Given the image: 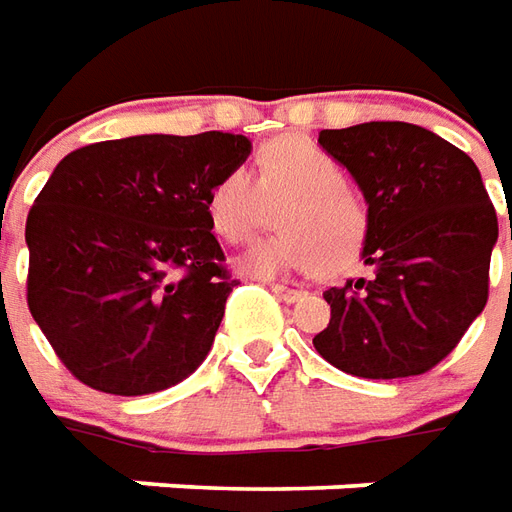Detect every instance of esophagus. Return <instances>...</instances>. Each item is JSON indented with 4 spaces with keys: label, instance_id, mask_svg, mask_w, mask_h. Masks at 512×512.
<instances>
[{
    "label": "esophagus",
    "instance_id": "1",
    "mask_svg": "<svg viewBox=\"0 0 512 512\" xmlns=\"http://www.w3.org/2000/svg\"><path fill=\"white\" fill-rule=\"evenodd\" d=\"M270 289H273L275 295L281 297V300H286V303H295V300L303 297L300 289H292V286H286V284H270Z\"/></svg>",
    "mask_w": 512,
    "mask_h": 512
}]
</instances>
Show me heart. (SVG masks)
I'll return each instance as SVG.
<instances>
[{
    "label": "heart",
    "instance_id": "1",
    "mask_svg": "<svg viewBox=\"0 0 512 512\" xmlns=\"http://www.w3.org/2000/svg\"><path fill=\"white\" fill-rule=\"evenodd\" d=\"M281 234L256 242L242 270L259 278L281 273L344 270L358 259L369 234L364 201L347 187L342 162L300 134L275 137L259 151V179L231 168L212 184L206 212L220 237L248 242L273 223Z\"/></svg>",
    "mask_w": 512,
    "mask_h": 512
}]
</instances>
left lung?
Listing matches in <instances>:
<instances>
[{"label": "left lung", "mask_w": 512, "mask_h": 512, "mask_svg": "<svg viewBox=\"0 0 512 512\" xmlns=\"http://www.w3.org/2000/svg\"><path fill=\"white\" fill-rule=\"evenodd\" d=\"M320 146L364 192L361 256L375 273L322 292L331 322L314 347L355 378L424 375L488 303L499 223L480 170L444 137L402 121L322 129Z\"/></svg>", "instance_id": "left-lung-1"}]
</instances>
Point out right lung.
Segmentation results:
<instances>
[{"mask_svg":"<svg viewBox=\"0 0 512 512\" xmlns=\"http://www.w3.org/2000/svg\"><path fill=\"white\" fill-rule=\"evenodd\" d=\"M248 154L242 134H137L54 168L27 217V306L76 380L140 397L198 369L237 286L206 195Z\"/></svg>","mask_w":512,"mask_h":512,"instance_id":"1","label":"right lung"}]
</instances>
